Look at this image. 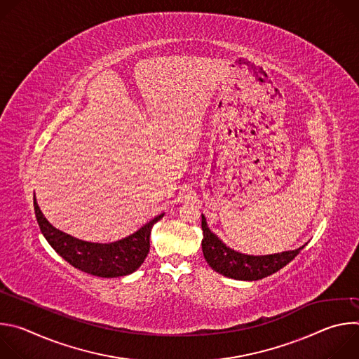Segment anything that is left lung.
<instances>
[{"mask_svg": "<svg viewBox=\"0 0 359 359\" xmlns=\"http://www.w3.org/2000/svg\"><path fill=\"white\" fill-rule=\"evenodd\" d=\"M201 248L208 264L219 274L234 280L255 281L269 277L294 260L299 250L304 248L302 245L292 251H283L270 255H247L223 244L209 230L204 216H201Z\"/></svg>", "mask_w": 359, "mask_h": 359, "instance_id": "1", "label": "left lung"}]
</instances>
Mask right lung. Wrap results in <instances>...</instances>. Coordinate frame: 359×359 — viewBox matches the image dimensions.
Segmentation results:
<instances>
[{
	"label": "right lung",
	"mask_w": 359,
	"mask_h": 359,
	"mask_svg": "<svg viewBox=\"0 0 359 359\" xmlns=\"http://www.w3.org/2000/svg\"><path fill=\"white\" fill-rule=\"evenodd\" d=\"M34 210L41 233L61 257L75 269L90 276L114 278L132 274L144 262L150 248V231L163 215L146 223L136 233L115 243L100 244L78 240L50 226L38 208L34 194Z\"/></svg>",
	"instance_id": "add662e5"
}]
</instances>
